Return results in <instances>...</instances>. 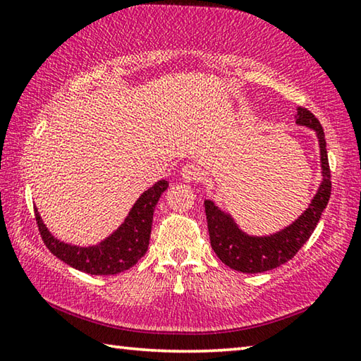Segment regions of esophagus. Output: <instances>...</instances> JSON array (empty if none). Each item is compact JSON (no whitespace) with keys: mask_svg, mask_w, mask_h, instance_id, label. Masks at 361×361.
<instances>
[{"mask_svg":"<svg viewBox=\"0 0 361 361\" xmlns=\"http://www.w3.org/2000/svg\"><path fill=\"white\" fill-rule=\"evenodd\" d=\"M181 176L185 181H197L202 176V170L195 166V164H186L181 169Z\"/></svg>","mask_w":361,"mask_h":361,"instance_id":"1","label":"esophagus"}]
</instances>
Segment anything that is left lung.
I'll return each mask as SVG.
<instances>
[{
  "instance_id": "left-lung-1",
  "label": "left lung",
  "mask_w": 361,
  "mask_h": 361,
  "mask_svg": "<svg viewBox=\"0 0 361 361\" xmlns=\"http://www.w3.org/2000/svg\"><path fill=\"white\" fill-rule=\"evenodd\" d=\"M296 124L315 130L320 146L322 176L319 189L310 200L309 209L290 226L271 235H248L234 221L229 213L219 210L213 200H205L207 226L213 252L226 266L239 272L258 274L285 264L295 256L309 237L326 209L331 195V173H329L326 140L319 119L309 109L298 106Z\"/></svg>"
}]
</instances>
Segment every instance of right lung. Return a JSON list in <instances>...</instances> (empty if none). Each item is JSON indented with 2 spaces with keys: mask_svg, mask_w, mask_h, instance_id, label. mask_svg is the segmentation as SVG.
I'll return each mask as SVG.
<instances>
[{
  "mask_svg": "<svg viewBox=\"0 0 361 361\" xmlns=\"http://www.w3.org/2000/svg\"><path fill=\"white\" fill-rule=\"evenodd\" d=\"M169 181L161 180L140 195L129 215L105 240L92 247H78L56 239L35 209L36 223L46 247L66 264L90 276H114L135 266L149 245L154 209Z\"/></svg>",
  "mask_w": 361,
  "mask_h": 361,
  "instance_id": "1",
  "label": "right lung"
}]
</instances>
